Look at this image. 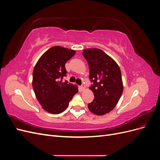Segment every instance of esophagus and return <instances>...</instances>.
<instances>
[{
  "instance_id": "esophagus-1",
  "label": "esophagus",
  "mask_w": 160,
  "mask_h": 160,
  "mask_svg": "<svg viewBox=\"0 0 160 160\" xmlns=\"http://www.w3.org/2000/svg\"><path fill=\"white\" fill-rule=\"evenodd\" d=\"M85 86L84 85H82L81 86H80V89L81 91H83L85 89Z\"/></svg>"
}]
</instances>
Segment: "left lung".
<instances>
[{
  "instance_id": "left-lung-1",
  "label": "left lung",
  "mask_w": 160,
  "mask_h": 160,
  "mask_svg": "<svg viewBox=\"0 0 160 160\" xmlns=\"http://www.w3.org/2000/svg\"><path fill=\"white\" fill-rule=\"evenodd\" d=\"M82 54L88 62L92 83L89 89L95 96L93 101L88 104V108L98 115L109 113L118 103L123 90L119 67L101 49H87Z\"/></svg>"
}]
</instances>
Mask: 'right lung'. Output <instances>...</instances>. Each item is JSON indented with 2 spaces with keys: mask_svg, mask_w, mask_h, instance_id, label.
I'll use <instances>...</instances> for the list:
<instances>
[{
  "mask_svg": "<svg viewBox=\"0 0 160 160\" xmlns=\"http://www.w3.org/2000/svg\"><path fill=\"white\" fill-rule=\"evenodd\" d=\"M75 54L73 50L52 47L40 57L33 69L34 92L42 108L50 113L64 111L78 92L76 85L62 81L67 73L65 63Z\"/></svg>",
  "mask_w": 160,
  "mask_h": 160,
  "instance_id": "right-lung-1",
  "label": "right lung"
}]
</instances>
